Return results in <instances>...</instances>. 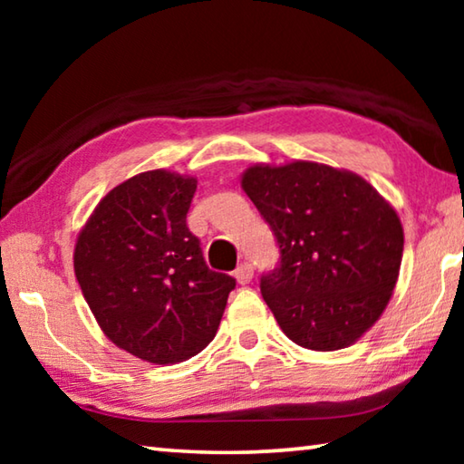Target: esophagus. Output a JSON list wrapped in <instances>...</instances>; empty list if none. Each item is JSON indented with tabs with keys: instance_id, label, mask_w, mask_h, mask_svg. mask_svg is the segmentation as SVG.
<instances>
[{
	"instance_id": "esophagus-1",
	"label": "esophagus",
	"mask_w": 464,
	"mask_h": 464,
	"mask_svg": "<svg viewBox=\"0 0 464 464\" xmlns=\"http://www.w3.org/2000/svg\"><path fill=\"white\" fill-rule=\"evenodd\" d=\"M251 278H254V266L249 262L239 264L237 270H235V280H237L239 285H247Z\"/></svg>"
}]
</instances>
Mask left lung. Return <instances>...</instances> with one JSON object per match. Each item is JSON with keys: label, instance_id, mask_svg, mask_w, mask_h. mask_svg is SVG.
Here are the masks:
<instances>
[{"label": "left lung", "instance_id": "obj_1", "mask_svg": "<svg viewBox=\"0 0 464 464\" xmlns=\"http://www.w3.org/2000/svg\"><path fill=\"white\" fill-rule=\"evenodd\" d=\"M241 188L280 247V266L260 288L282 332L317 352L358 342L399 278L403 227L395 208L354 171L315 161L256 163Z\"/></svg>", "mask_w": 464, "mask_h": 464}]
</instances>
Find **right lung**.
<instances>
[{
  "label": "right lung",
  "instance_id": "obj_1",
  "mask_svg": "<svg viewBox=\"0 0 464 464\" xmlns=\"http://www.w3.org/2000/svg\"><path fill=\"white\" fill-rule=\"evenodd\" d=\"M196 178L151 169L112 188L77 235L75 278L110 342L176 364L213 342L235 280L208 270L186 225Z\"/></svg>",
  "mask_w": 464,
  "mask_h": 464
}]
</instances>
